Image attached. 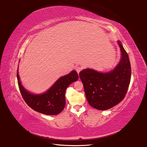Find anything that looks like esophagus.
I'll return each instance as SVG.
<instances>
[{
  "label": "esophagus",
  "instance_id": "1",
  "mask_svg": "<svg viewBox=\"0 0 147 147\" xmlns=\"http://www.w3.org/2000/svg\"><path fill=\"white\" fill-rule=\"evenodd\" d=\"M82 67H76V71L78 72V73L79 74V72L82 70Z\"/></svg>",
  "mask_w": 147,
  "mask_h": 147
}]
</instances>
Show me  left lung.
<instances>
[{"label": "left lung", "mask_w": 147, "mask_h": 147, "mask_svg": "<svg viewBox=\"0 0 147 147\" xmlns=\"http://www.w3.org/2000/svg\"><path fill=\"white\" fill-rule=\"evenodd\" d=\"M121 59L113 70L99 72L84 69L79 73L89 105L99 110H106L124 99L131 78V67L127 53L119 40Z\"/></svg>", "instance_id": "8db88e82"}]
</instances>
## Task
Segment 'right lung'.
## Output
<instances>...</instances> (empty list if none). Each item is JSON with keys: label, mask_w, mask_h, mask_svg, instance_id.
<instances>
[{"label": "right lung", "mask_w": 147, "mask_h": 147, "mask_svg": "<svg viewBox=\"0 0 147 147\" xmlns=\"http://www.w3.org/2000/svg\"><path fill=\"white\" fill-rule=\"evenodd\" d=\"M78 79V73L73 70L68 74L61 77L44 93L34 94L28 92L22 85L18 74V67L17 69L18 86L23 99L33 110L46 115H57L64 110L65 105L66 89Z\"/></svg>", "instance_id": "obj_1"}]
</instances>
